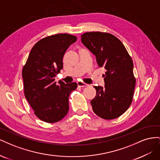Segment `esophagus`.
<instances>
[{
  "label": "esophagus",
  "mask_w": 160,
  "mask_h": 160,
  "mask_svg": "<svg viewBox=\"0 0 160 160\" xmlns=\"http://www.w3.org/2000/svg\"><path fill=\"white\" fill-rule=\"evenodd\" d=\"M77 85H78V86L81 87V88H84V87L88 86V84H87V83H84V82H82V81H77Z\"/></svg>",
  "instance_id": "1"
}]
</instances>
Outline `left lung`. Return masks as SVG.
<instances>
[{
	"mask_svg": "<svg viewBox=\"0 0 160 160\" xmlns=\"http://www.w3.org/2000/svg\"><path fill=\"white\" fill-rule=\"evenodd\" d=\"M81 42L95 55L99 67L106 69L105 87L94 86L95 98L91 101L94 113L104 119L119 118L132 103L135 78L133 63L121 41L108 32H88Z\"/></svg>",
	"mask_w": 160,
	"mask_h": 160,
	"instance_id": "8db88e82",
	"label": "left lung"
}]
</instances>
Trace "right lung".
I'll return each mask as SVG.
<instances>
[{"label": "right lung", "mask_w": 160, "mask_h": 160, "mask_svg": "<svg viewBox=\"0 0 160 160\" xmlns=\"http://www.w3.org/2000/svg\"><path fill=\"white\" fill-rule=\"evenodd\" d=\"M77 37L66 33L43 38L33 46L24 65L22 76L25 96L37 117L55 123L69 111V96L75 82L65 84L55 77L62 69V58Z\"/></svg>", "instance_id": "add662e5"}]
</instances>
